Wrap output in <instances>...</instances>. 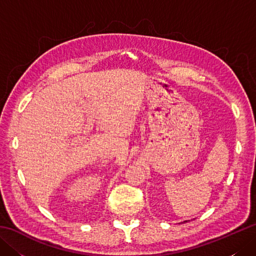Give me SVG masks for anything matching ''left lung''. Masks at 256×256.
<instances>
[{"instance_id":"left-lung-1","label":"left lung","mask_w":256,"mask_h":256,"mask_svg":"<svg viewBox=\"0 0 256 256\" xmlns=\"http://www.w3.org/2000/svg\"><path fill=\"white\" fill-rule=\"evenodd\" d=\"M184 222H186V221H184Z\"/></svg>"}]
</instances>
